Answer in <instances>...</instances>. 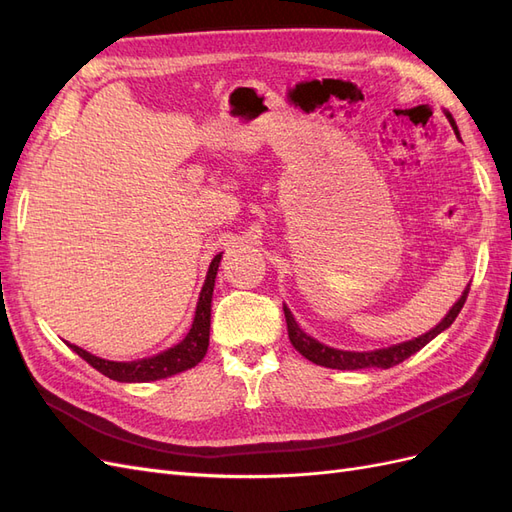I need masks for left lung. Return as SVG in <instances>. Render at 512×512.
I'll list each match as a JSON object with an SVG mask.
<instances>
[{"label": "left lung", "instance_id": "left-lung-1", "mask_svg": "<svg viewBox=\"0 0 512 512\" xmlns=\"http://www.w3.org/2000/svg\"><path fill=\"white\" fill-rule=\"evenodd\" d=\"M448 121H451V126L455 130V134L459 136L457 132V126H455V119L446 113ZM468 292H470V284L468 288L463 290V294L459 297V301L451 307V312H448L444 316V320L438 324L436 329H431L429 333L421 335V337H414L410 339V342H404V344H397V346H391V348H380V350H371V352H350V350H335V348H329L320 344L318 339L309 337L305 331L299 329L297 320L292 318L290 309L284 305V316H286V327H288V339L290 344L294 346V350H299L307 361H312L316 365H322V367H331V369H367V367H382V369H389L393 365H399L401 361H406L408 356H412L414 352L421 350L423 346H427L433 337H436L438 333H442L444 329H448L453 324V320L459 316L463 303H466L468 299Z\"/></svg>", "mask_w": 512, "mask_h": 512}]
</instances>
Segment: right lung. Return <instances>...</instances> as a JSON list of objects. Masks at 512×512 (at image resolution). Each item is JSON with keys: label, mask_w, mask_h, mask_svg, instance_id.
<instances>
[{"label": "right lung", "mask_w": 512, "mask_h": 512, "mask_svg": "<svg viewBox=\"0 0 512 512\" xmlns=\"http://www.w3.org/2000/svg\"><path fill=\"white\" fill-rule=\"evenodd\" d=\"M222 254L215 256L209 265V273L203 290H200V299L196 305V316L192 322L190 333L185 335L181 344L170 348L158 356H151V359L143 361H132V363H115V361H104L98 356L85 352L83 348L70 344V348L85 359L91 367H96L100 374L108 376L117 382H149V380H160L175 376L179 371L192 369L203 361L209 348V327H211V297H213V286H215V275H218Z\"/></svg>", "instance_id": "obj_1"}]
</instances>
